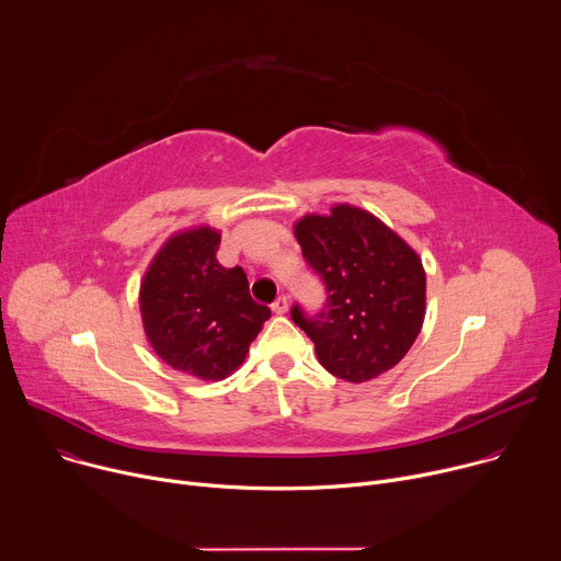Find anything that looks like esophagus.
<instances>
[{
  "mask_svg": "<svg viewBox=\"0 0 561 561\" xmlns=\"http://www.w3.org/2000/svg\"><path fill=\"white\" fill-rule=\"evenodd\" d=\"M271 308H273V312H277V314H284L286 310H288V297L286 295H279L273 304H271Z\"/></svg>",
  "mask_w": 561,
  "mask_h": 561,
  "instance_id": "obj_1",
  "label": "esophagus"
}]
</instances>
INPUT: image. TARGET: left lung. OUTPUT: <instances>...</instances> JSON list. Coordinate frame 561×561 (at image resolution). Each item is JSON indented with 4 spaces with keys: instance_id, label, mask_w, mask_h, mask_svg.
<instances>
[{
    "instance_id": "obj_1",
    "label": "left lung",
    "mask_w": 561,
    "mask_h": 561,
    "mask_svg": "<svg viewBox=\"0 0 561 561\" xmlns=\"http://www.w3.org/2000/svg\"><path fill=\"white\" fill-rule=\"evenodd\" d=\"M295 237L306 264L327 286V306L293 322L312 340L331 375L362 383L411 351L426 314L420 255L368 210L337 204L331 215H304Z\"/></svg>"
}]
</instances>
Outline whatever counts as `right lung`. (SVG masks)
Segmentation results:
<instances>
[{
	"instance_id": "1",
	"label": "right lung",
	"mask_w": 561,
	"mask_h": 561,
	"mask_svg": "<svg viewBox=\"0 0 561 561\" xmlns=\"http://www.w3.org/2000/svg\"><path fill=\"white\" fill-rule=\"evenodd\" d=\"M221 234L210 226L173 234L150 262L139 310L152 351L204 381L228 377L247 359L271 308L251 297L247 273L217 262Z\"/></svg>"
}]
</instances>
